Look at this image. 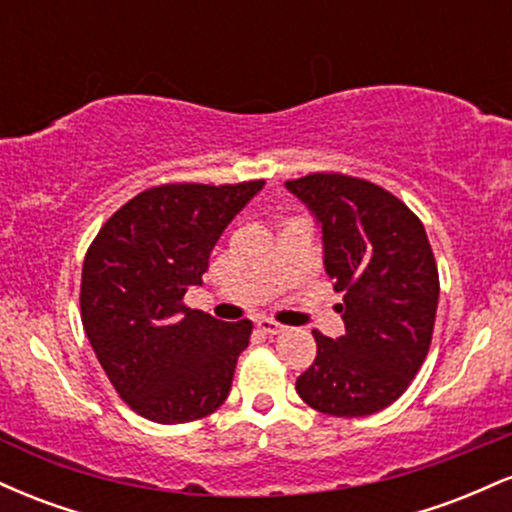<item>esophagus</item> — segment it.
<instances>
[{
	"label": "esophagus",
	"instance_id": "34e87169",
	"mask_svg": "<svg viewBox=\"0 0 512 512\" xmlns=\"http://www.w3.org/2000/svg\"><path fill=\"white\" fill-rule=\"evenodd\" d=\"M257 327H260V332L269 334V337H274V334H281L286 330L284 325H279V322H274V320H260L257 322Z\"/></svg>",
	"mask_w": 512,
	"mask_h": 512
}]
</instances>
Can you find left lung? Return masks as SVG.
<instances>
[{
    "mask_svg": "<svg viewBox=\"0 0 512 512\" xmlns=\"http://www.w3.org/2000/svg\"><path fill=\"white\" fill-rule=\"evenodd\" d=\"M286 190L320 226L346 327L337 339L313 332L317 356L296 392L322 414H375L402 397L431 346L440 284L424 223L383 187L349 175L313 173Z\"/></svg>",
    "mask_w": 512,
    "mask_h": 512,
    "instance_id": "1",
    "label": "left lung"
}]
</instances>
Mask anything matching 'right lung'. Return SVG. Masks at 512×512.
<instances>
[{
    "label": "right lung",
    "instance_id": "right-lung-1",
    "mask_svg": "<svg viewBox=\"0 0 512 512\" xmlns=\"http://www.w3.org/2000/svg\"><path fill=\"white\" fill-rule=\"evenodd\" d=\"M264 187L161 185L105 221L81 269V322L105 375L156 424H185L226 402L252 322L182 305L202 286L226 226Z\"/></svg>",
    "mask_w": 512,
    "mask_h": 512
}]
</instances>
